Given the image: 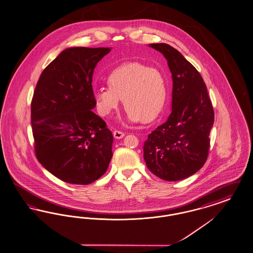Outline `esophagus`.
I'll return each mask as SVG.
<instances>
[{
    "label": "esophagus",
    "mask_w": 253,
    "mask_h": 253,
    "mask_svg": "<svg viewBox=\"0 0 253 253\" xmlns=\"http://www.w3.org/2000/svg\"><path fill=\"white\" fill-rule=\"evenodd\" d=\"M113 135H114V137L115 138H117V139H121V138H122L125 134H124V132H122V131H113Z\"/></svg>",
    "instance_id": "34e87169"
}]
</instances>
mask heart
<instances>
[{"label": "heart", "instance_id": "1", "mask_svg": "<svg viewBox=\"0 0 253 253\" xmlns=\"http://www.w3.org/2000/svg\"><path fill=\"white\" fill-rule=\"evenodd\" d=\"M109 87H98L93 98L99 114L107 117L120 108L122 100L130 123L151 122L162 112L168 97L164 71L132 62L115 69L108 75Z\"/></svg>", "mask_w": 253, "mask_h": 253}]
</instances>
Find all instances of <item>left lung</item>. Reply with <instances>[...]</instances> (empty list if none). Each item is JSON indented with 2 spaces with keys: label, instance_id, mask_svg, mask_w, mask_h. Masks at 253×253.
<instances>
[{
  "label": "left lung",
  "instance_id": "8db88e82",
  "mask_svg": "<svg viewBox=\"0 0 253 253\" xmlns=\"http://www.w3.org/2000/svg\"><path fill=\"white\" fill-rule=\"evenodd\" d=\"M168 60L171 72L172 110L144 143L148 169L165 181L183 180L206 162L214 114L200 72L182 53L166 43L150 44Z\"/></svg>",
  "mask_w": 253,
  "mask_h": 253
}]
</instances>
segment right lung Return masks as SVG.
<instances>
[{
  "label": "right lung",
  "mask_w": 253,
  "mask_h": 253,
  "mask_svg": "<svg viewBox=\"0 0 253 253\" xmlns=\"http://www.w3.org/2000/svg\"><path fill=\"white\" fill-rule=\"evenodd\" d=\"M110 48H68L42 71L31 103L39 162L63 182L89 184L111 161L113 134L92 112V76Z\"/></svg>",
  "instance_id": "obj_1"
}]
</instances>
